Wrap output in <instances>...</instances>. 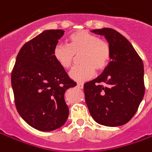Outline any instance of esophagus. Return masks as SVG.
I'll list each match as a JSON object with an SVG mask.
<instances>
[{
	"mask_svg": "<svg viewBox=\"0 0 152 152\" xmlns=\"http://www.w3.org/2000/svg\"><path fill=\"white\" fill-rule=\"evenodd\" d=\"M77 87H78L79 89H83L84 85H83L82 83H78V84H77Z\"/></svg>",
	"mask_w": 152,
	"mask_h": 152,
	"instance_id": "obj_1",
	"label": "esophagus"
}]
</instances>
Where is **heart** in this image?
Here are the masks:
<instances>
[{"label": "heart", "instance_id": "1", "mask_svg": "<svg viewBox=\"0 0 152 152\" xmlns=\"http://www.w3.org/2000/svg\"><path fill=\"white\" fill-rule=\"evenodd\" d=\"M80 66L70 72V77L78 82H84L96 74V69L102 72L106 69L112 58V49L107 41L86 30L73 33L68 37V45H56L53 56L61 67H73L76 56H79Z\"/></svg>", "mask_w": 152, "mask_h": 152}]
</instances>
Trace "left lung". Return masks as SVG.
<instances>
[{
  "label": "left lung",
  "mask_w": 152,
  "mask_h": 152,
  "mask_svg": "<svg viewBox=\"0 0 152 152\" xmlns=\"http://www.w3.org/2000/svg\"><path fill=\"white\" fill-rule=\"evenodd\" d=\"M91 32L103 35L112 49L107 67L84 85L85 102L99 124L116 127L134 117L145 94L143 61L127 39L113 28Z\"/></svg>",
  "instance_id": "8db88e82"
}]
</instances>
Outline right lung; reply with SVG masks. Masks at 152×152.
<instances>
[{"mask_svg":"<svg viewBox=\"0 0 152 152\" xmlns=\"http://www.w3.org/2000/svg\"><path fill=\"white\" fill-rule=\"evenodd\" d=\"M64 31L50 29L39 34L21 48L11 80L16 108L28 125L51 131L68 118L64 93L76 83L56 61L53 49Z\"/></svg>","mask_w":152,"mask_h":152,"instance_id":"1","label":"right lung"}]
</instances>
